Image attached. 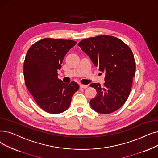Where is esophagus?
<instances>
[{"label": "esophagus", "mask_w": 158, "mask_h": 158, "mask_svg": "<svg viewBox=\"0 0 158 158\" xmlns=\"http://www.w3.org/2000/svg\"><path fill=\"white\" fill-rule=\"evenodd\" d=\"M80 87L82 88L85 89V88H88V85H80Z\"/></svg>", "instance_id": "esophagus-1"}]
</instances>
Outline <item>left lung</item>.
Listing matches in <instances>:
<instances>
[{"label":"left lung","mask_w":158,"mask_h":158,"mask_svg":"<svg viewBox=\"0 0 158 158\" xmlns=\"http://www.w3.org/2000/svg\"><path fill=\"white\" fill-rule=\"evenodd\" d=\"M99 70L105 74L104 86L92 83L97 95L90 100L95 112L110 114L120 108L128 99L135 76V63L132 50L123 41L109 35L82 40L78 44Z\"/></svg>","instance_id":"left-lung-1"}]
</instances>
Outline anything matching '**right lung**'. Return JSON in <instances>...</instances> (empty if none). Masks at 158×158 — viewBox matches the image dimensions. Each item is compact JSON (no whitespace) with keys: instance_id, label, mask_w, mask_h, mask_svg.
Listing matches in <instances>:
<instances>
[{"instance_id":"add662e5","label":"right lung","mask_w":158,"mask_h":158,"mask_svg":"<svg viewBox=\"0 0 158 158\" xmlns=\"http://www.w3.org/2000/svg\"><path fill=\"white\" fill-rule=\"evenodd\" d=\"M75 44L72 40L45 38L27 52L24 63L25 84L37 105L46 112L66 110L73 95L79 90L77 83H64L57 74L65 55Z\"/></svg>"}]
</instances>
